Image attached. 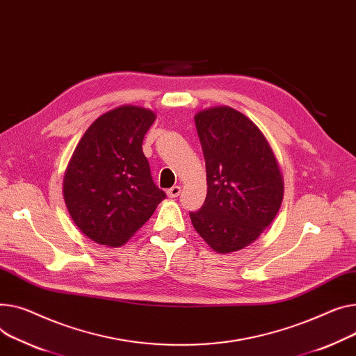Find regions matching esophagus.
<instances>
[{
    "label": "esophagus",
    "mask_w": 356,
    "mask_h": 356,
    "mask_svg": "<svg viewBox=\"0 0 356 356\" xmlns=\"http://www.w3.org/2000/svg\"><path fill=\"white\" fill-rule=\"evenodd\" d=\"M180 192H181V187L180 186H173V187H170L169 191H168V196L175 199V197H177L180 195Z\"/></svg>",
    "instance_id": "obj_1"
}]
</instances>
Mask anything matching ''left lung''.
Segmentation results:
<instances>
[{"instance_id":"obj_1","label":"left lung","mask_w":356,"mask_h":356,"mask_svg":"<svg viewBox=\"0 0 356 356\" xmlns=\"http://www.w3.org/2000/svg\"><path fill=\"white\" fill-rule=\"evenodd\" d=\"M207 175L202 209L191 211L196 232L219 253L241 250L275 219L283 180L268 140L246 115L213 107L195 117Z\"/></svg>"}]
</instances>
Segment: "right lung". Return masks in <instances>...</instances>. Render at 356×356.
Here are the masks:
<instances>
[{
  "mask_svg": "<svg viewBox=\"0 0 356 356\" xmlns=\"http://www.w3.org/2000/svg\"><path fill=\"white\" fill-rule=\"evenodd\" d=\"M154 120L147 108H114L88 127L74 150L64 176V200L91 241L113 248L126 243L165 197L141 149Z\"/></svg>",
  "mask_w": 356,
  "mask_h": 356,
  "instance_id": "right-lung-1",
  "label": "right lung"
}]
</instances>
